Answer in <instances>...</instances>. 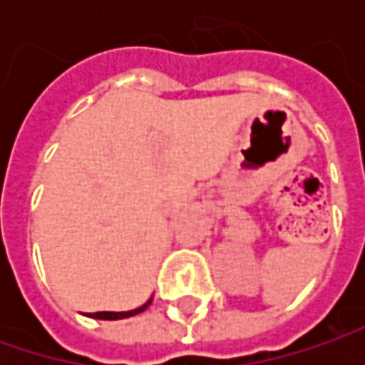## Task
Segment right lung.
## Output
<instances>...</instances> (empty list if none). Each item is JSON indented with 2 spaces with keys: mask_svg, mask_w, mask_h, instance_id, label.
<instances>
[{
  "mask_svg": "<svg viewBox=\"0 0 365 365\" xmlns=\"http://www.w3.org/2000/svg\"><path fill=\"white\" fill-rule=\"evenodd\" d=\"M152 302V297L148 299L146 304H142L140 309H133V311H125V313H109V311H101V313H91L89 317L93 319H109V321H113V319H125V317H132V315H138V313H142V311H146L148 304Z\"/></svg>",
  "mask_w": 365,
  "mask_h": 365,
  "instance_id": "obj_1",
  "label": "right lung"
}]
</instances>
